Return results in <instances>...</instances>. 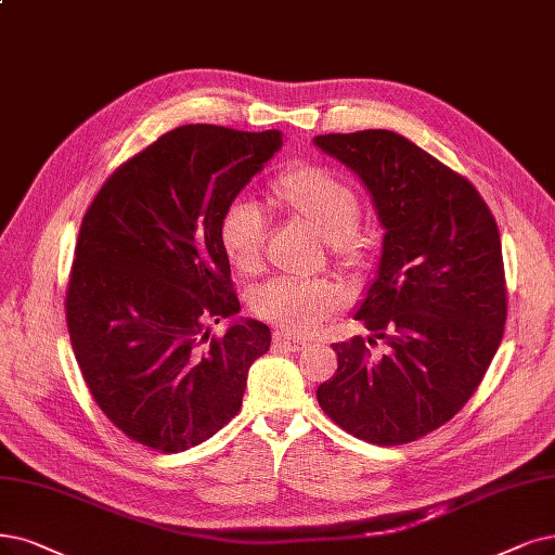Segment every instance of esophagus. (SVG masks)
Here are the masks:
<instances>
[{
	"instance_id": "esophagus-1",
	"label": "esophagus",
	"mask_w": 555,
	"mask_h": 555,
	"mask_svg": "<svg viewBox=\"0 0 555 555\" xmlns=\"http://www.w3.org/2000/svg\"><path fill=\"white\" fill-rule=\"evenodd\" d=\"M274 345L276 347H281V350H288V352H299V350H304L306 345V340H301V338H295V336H288V334H283V332H274Z\"/></svg>"
}]
</instances>
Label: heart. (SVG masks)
I'll use <instances>...</instances> for the list:
<instances>
[{
	"instance_id": "heart-1",
	"label": "heart",
	"mask_w": 555,
	"mask_h": 555,
	"mask_svg": "<svg viewBox=\"0 0 555 555\" xmlns=\"http://www.w3.org/2000/svg\"><path fill=\"white\" fill-rule=\"evenodd\" d=\"M267 205L318 233L343 270H359L371 251V235L359 221V196L338 173L311 162H295L267 188ZM217 240L235 272L251 276L262 267V215L249 201H231L221 212ZM345 304L330 279H274L249 295L256 318L288 336L311 334Z\"/></svg>"
}]
</instances>
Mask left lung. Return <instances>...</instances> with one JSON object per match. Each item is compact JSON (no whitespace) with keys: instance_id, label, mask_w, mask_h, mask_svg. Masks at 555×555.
Here are the masks:
<instances>
[{"instance_id":"1","label":"left lung","mask_w":555,"mask_h":555,"mask_svg":"<svg viewBox=\"0 0 555 555\" xmlns=\"http://www.w3.org/2000/svg\"><path fill=\"white\" fill-rule=\"evenodd\" d=\"M315 146L363 180L386 229L377 279L354 318L388 345L377 357L361 336L334 343L338 371L318 402L367 443L416 441L468 402L501 345L507 288L496 219L462 173L402 134H320Z\"/></svg>"}]
</instances>
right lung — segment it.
I'll use <instances>...</instances> for the list:
<instances>
[{
	"label": "right lung",
	"instance_id": "add662e5",
	"mask_svg": "<svg viewBox=\"0 0 555 555\" xmlns=\"http://www.w3.org/2000/svg\"><path fill=\"white\" fill-rule=\"evenodd\" d=\"M279 130L196 122L162 134L105 180L81 219L66 291L75 359L95 404L128 439L180 453L242 406L246 373L270 350L240 311L217 225L281 149Z\"/></svg>",
	"mask_w": 555,
	"mask_h": 555
}]
</instances>
